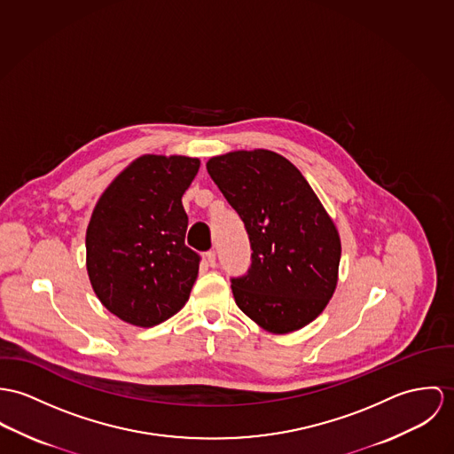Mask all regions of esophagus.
Masks as SVG:
<instances>
[{"label":"esophagus","instance_id":"34e87169","mask_svg":"<svg viewBox=\"0 0 454 454\" xmlns=\"http://www.w3.org/2000/svg\"><path fill=\"white\" fill-rule=\"evenodd\" d=\"M205 261H207V264L208 266H215V251H208L205 252Z\"/></svg>","mask_w":454,"mask_h":454}]
</instances>
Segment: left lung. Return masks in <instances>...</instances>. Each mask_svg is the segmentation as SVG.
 Here are the masks:
<instances>
[{"instance_id":"1","label":"left lung","mask_w":454,"mask_h":454,"mask_svg":"<svg viewBox=\"0 0 454 454\" xmlns=\"http://www.w3.org/2000/svg\"><path fill=\"white\" fill-rule=\"evenodd\" d=\"M207 172L246 224L251 266L231 278L239 308L275 334L315 320L333 298L341 242L301 172L268 150L233 152Z\"/></svg>"}]
</instances>
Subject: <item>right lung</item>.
<instances>
[{
    "mask_svg": "<svg viewBox=\"0 0 454 454\" xmlns=\"http://www.w3.org/2000/svg\"><path fill=\"white\" fill-rule=\"evenodd\" d=\"M199 158L145 154L102 193L87 228V271L102 304L118 318L153 327L190 298L200 255L184 244L183 195Z\"/></svg>",
    "mask_w": 454,
    "mask_h": 454,
    "instance_id": "right-lung-1",
    "label": "right lung"
}]
</instances>
